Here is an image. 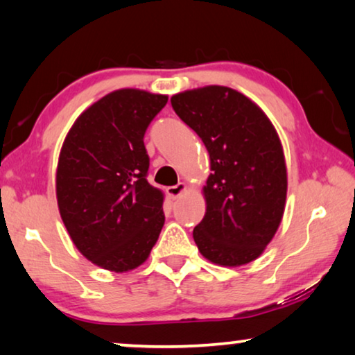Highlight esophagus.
I'll return each instance as SVG.
<instances>
[{"instance_id":"34e87169","label":"esophagus","mask_w":355,"mask_h":355,"mask_svg":"<svg viewBox=\"0 0 355 355\" xmlns=\"http://www.w3.org/2000/svg\"><path fill=\"white\" fill-rule=\"evenodd\" d=\"M166 191H167V196H169L171 199H177V197L182 196L183 192L186 191V184L184 183H178L175 186H169V188H167Z\"/></svg>"}]
</instances>
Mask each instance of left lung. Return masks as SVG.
Masks as SVG:
<instances>
[{"mask_svg": "<svg viewBox=\"0 0 355 355\" xmlns=\"http://www.w3.org/2000/svg\"><path fill=\"white\" fill-rule=\"evenodd\" d=\"M177 116L199 135L213 173L207 213L192 236L207 260L241 266L261 255L280 225L286 166L277 131L245 95L207 86L173 95Z\"/></svg>", "mask_w": 355, "mask_h": 355, "instance_id": "1", "label": "left lung"}]
</instances>
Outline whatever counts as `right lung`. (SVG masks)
Wrapping results in <instances>:
<instances>
[{
    "label": "right lung",
    "instance_id": "obj_1",
    "mask_svg": "<svg viewBox=\"0 0 355 355\" xmlns=\"http://www.w3.org/2000/svg\"><path fill=\"white\" fill-rule=\"evenodd\" d=\"M166 103V95L120 89L87 107L64 141L59 213L76 249L103 269L139 266L164 225V196L147 182L144 135Z\"/></svg>",
    "mask_w": 355,
    "mask_h": 355
}]
</instances>
